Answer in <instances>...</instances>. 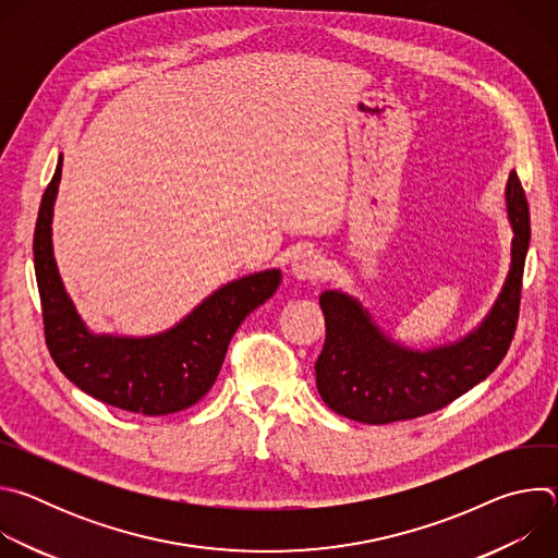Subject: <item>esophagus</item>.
Returning <instances> with one entry per match:
<instances>
[{"label": "esophagus", "mask_w": 558, "mask_h": 558, "mask_svg": "<svg viewBox=\"0 0 558 558\" xmlns=\"http://www.w3.org/2000/svg\"><path fill=\"white\" fill-rule=\"evenodd\" d=\"M291 274L298 280H320L327 276V260L313 250L298 252L291 263Z\"/></svg>", "instance_id": "esophagus-1"}]
</instances>
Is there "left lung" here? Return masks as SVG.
Instances as JSON below:
<instances>
[{"mask_svg": "<svg viewBox=\"0 0 558 558\" xmlns=\"http://www.w3.org/2000/svg\"><path fill=\"white\" fill-rule=\"evenodd\" d=\"M506 205L514 231L508 278L482 325L452 344L402 347L381 333L355 298L320 295L327 340L315 362V384L331 411L362 424L415 420L448 407L501 364L517 331L530 247V209L517 172H510Z\"/></svg>", "mask_w": 558, "mask_h": 558, "instance_id": "8db88e82", "label": "left lung"}]
</instances>
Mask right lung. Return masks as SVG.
Here are the masks:
<instances>
[{
    "label": "right lung",
    "mask_w": 558,
    "mask_h": 558,
    "mask_svg": "<svg viewBox=\"0 0 558 558\" xmlns=\"http://www.w3.org/2000/svg\"><path fill=\"white\" fill-rule=\"evenodd\" d=\"M59 181L61 156L44 192L33 241L46 347L54 364L84 392L121 411L156 417L194 407L214 386L235 329L276 293L280 269L227 282L163 333L97 336L78 317L52 256L50 222Z\"/></svg>",
    "instance_id": "right-lung-1"
}]
</instances>
